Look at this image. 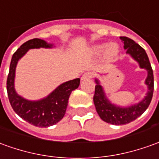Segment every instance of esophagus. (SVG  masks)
<instances>
[{
  "instance_id": "1",
  "label": "esophagus",
  "mask_w": 159,
  "mask_h": 159,
  "mask_svg": "<svg viewBox=\"0 0 159 159\" xmlns=\"http://www.w3.org/2000/svg\"><path fill=\"white\" fill-rule=\"evenodd\" d=\"M93 77V73H90V72H88V73H85L83 75H82L81 80H89V79H92V78Z\"/></svg>"
}]
</instances>
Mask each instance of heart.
<instances>
[{
  "label": "heart",
  "instance_id": "1",
  "mask_svg": "<svg viewBox=\"0 0 159 159\" xmlns=\"http://www.w3.org/2000/svg\"><path fill=\"white\" fill-rule=\"evenodd\" d=\"M106 54H105V57L107 60H111L113 59L114 57L117 56V54L119 53V46L115 43H111L110 45H107V43H103V44L96 45L94 46L93 48V52L95 53V54H98L100 52H102L105 51V49Z\"/></svg>",
  "mask_w": 159,
  "mask_h": 159
}]
</instances>
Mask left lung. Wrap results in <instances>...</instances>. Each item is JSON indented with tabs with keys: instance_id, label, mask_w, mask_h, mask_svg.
I'll return each mask as SVG.
<instances>
[{
	"instance_id": "1",
	"label": "left lung",
	"mask_w": 159,
	"mask_h": 159,
	"mask_svg": "<svg viewBox=\"0 0 159 159\" xmlns=\"http://www.w3.org/2000/svg\"><path fill=\"white\" fill-rule=\"evenodd\" d=\"M120 39L124 42V48L126 50V53L130 54L139 64L141 68H144L147 71L148 75L145 80V85L148 86V92L144 99L136 105L128 107H120L111 104L108 100L102 86L97 79L95 80L97 85L95 86L93 102L96 111L103 121L116 125L130 123L143 114L152 101L154 90L152 68L144 49L128 37L122 36Z\"/></svg>"
}]
</instances>
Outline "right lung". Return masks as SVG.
<instances>
[{"mask_svg": "<svg viewBox=\"0 0 159 159\" xmlns=\"http://www.w3.org/2000/svg\"><path fill=\"white\" fill-rule=\"evenodd\" d=\"M40 48H51L52 44L35 38L23 43L13 54L7 80V91L11 107L21 119L34 126L48 127L57 124L64 117L69 96L73 90L79 87L80 80L78 78L65 82L52 91L48 97L36 101L27 100L18 95L15 89L17 62L29 49Z\"/></svg>", "mask_w": 159, "mask_h": 159, "instance_id": "obj_1", "label": "right lung"}]
</instances>
